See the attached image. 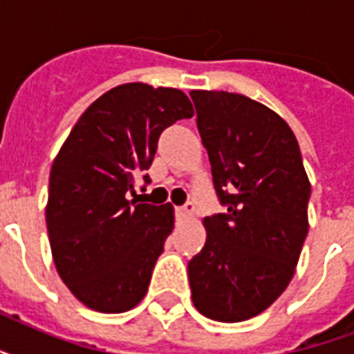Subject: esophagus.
Segmentation results:
<instances>
[{"label": "esophagus", "instance_id": "1", "mask_svg": "<svg viewBox=\"0 0 354 354\" xmlns=\"http://www.w3.org/2000/svg\"><path fill=\"white\" fill-rule=\"evenodd\" d=\"M174 211H176L178 218H187V216H191V213L194 211V204L193 202H185L183 205H178Z\"/></svg>", "mask_w": 354, "mask_h": 354}]
</instances>
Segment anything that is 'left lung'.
Listing matches in <instances>:
<instances>
[{
  "instance_id": "obj_1",
  "label": "left lung",
  "mask_w": 354,
  "mask_h": 354,
  "mask_svg": "<svg viewBox=\"0 0 354 354\" xmlns=\"http://www.w3.org/2000/svg\"><path fill=\"white\" fill-rule=\"evenodd\" d=\"M216 196L204 248L189 261L194 307L235 324L257 316L290 283L307 239L310 183L299 145L270 108L239 93L191 91Z\"/></svg>"
}]
</instances>
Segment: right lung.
<instances>
[{
  "label": "right lung",
  "mask_w": 354,
  "mask_h": 354,
  "mask_svg": "<svg viewBox=\"0 0 354 354\" xmlns=\"http://www.w3.org/2000/svg\"><path fill=\"white\" fill-rule=\"evenodd\" d=\"M193 113L174 88L118 86L80 115L53 161L49 244L58 275L86 307L124 313L147 294L174 213L128 198L138 178L150 183L161 132Z\"/></svg>",
  "instance_id": "right-lung-1"
}]
</instances>
